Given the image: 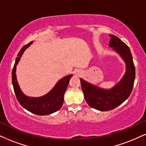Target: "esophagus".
<instances>
[{"mask_svg": "<svg viewBox=\"0 0 146 146\" xmlns=\"http://www.w3.org/2000/svg\"><path fill=\"white\" fill-rule=\"evenodd\" d=\"M81 74H82V71L81 70H77V72H76V74L77 75H78V76H80V75H81Z\"/></svg>", "mask_w": 146, "mask_h": 146, "instance_id": "1", "label": "esophagus"}]
</instances>
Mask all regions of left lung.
<instances>
[{
  "label": "left lung",
  "mask_w": 146,
  "mask_h": 146,
  "mask_svg": "<svg viewBox=\"0 0 146 146\" xmlns=\"http://www.w3.org/2000/svg\"><path fill=\"white\" fill-rule=\"evenodd\" d=\"M109 46L113 48L126 64V72L121 80L110 89L98 87L80 78L84 99L93 108L109 111L122 104L132 92L135 78V68L129 46L114 35H110Z\"/></svg>",
  "instance_id": "obj_1"
}]
</instances>
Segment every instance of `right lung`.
I'll return each instance as SVG.
<instances>
[{"label":"right lung","mask_w":146,"mask_h":146,"mask_svg":"<svg viewBox=\"0 0 146 146\" xmlns=\"http://www.w3.org/2000/svg\"><path fill=\"white\" fill-rule=\"evenodd\" d=\"M32 42L23 46L18 53L12 71V83L16 98L20 105L25 109L37 115L53 114L62 108L64 103V93L67 89L69 81L72 74L64 77L57 82L51 91L46 95L38 98L28 97L23 93L19 87L16 77V66L20 60L23 52Z\"/></svg>","instance_id":"add662e5"}]
</instances>
